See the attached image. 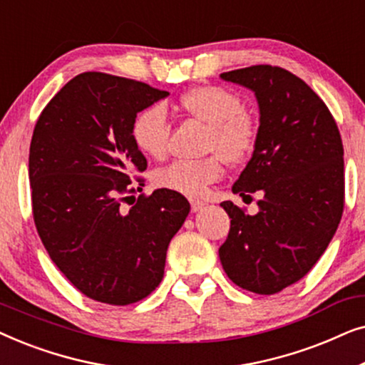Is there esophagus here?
Wrapping results in <instances>:
<instances>
[{
    "label": "esophagus",
    "mask_w": 365,
    "mask_h": 365,
    "mask_svg": "<svg viewBox=\"0 0 365 365\" xmlns=\"http://www.w3.org/2000/svg\"><path fill=\"white\" fill-rule=\"evenodd\" d=\"M189 202H191V211L192 212L201 211V209L204 207V202L199 201V199H189Z\"/></svg>",
    "instance_id": "obj_1"
}]
</instances>
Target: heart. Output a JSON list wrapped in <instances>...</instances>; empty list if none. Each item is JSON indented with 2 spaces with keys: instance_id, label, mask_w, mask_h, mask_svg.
<instances>
[{
  "instance_id": "b5f03b06",
  "label": "heart",
  "mask_w": 365,
  "mask_h": 365,
  "mask_svg": "<svg viewBox=\"0 0 365 365\" xmlns=\"http://www.w3.org/2000/svg\"><path fill=\"white\" fill-rule=\"evenodd\" d=\"M178 104L187 116L207 124L206 149L216 154L204 159H178L159 169L156 184L184 196H201L207 186L222 178V159L229 164H239L252 156L259 139V123L257 118L244 108L239 94L216 84H201L187 89L179 96ZM169 131L171 124L161 104L144 108L131 124V136L136 148L154 159L166 156Z\"/></svg>"
}]
</instances>
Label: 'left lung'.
Here are the masks:
<instances>
[{"label": "left lung", "mask_w": 365, "mask_h": 365, "mask_svg": "<svg viewBox=\"0 0 365 365\" xmlns=\"http://www.w3.org/2000/svg\"><path fill=\"white\" fill-rule=\"evenodd\" d=\"M221 78L256 93L257 146L232 192L261 199L254 216L221 202L231 229L219 259L239 287L271 296L311 271L341 222V133L326 103L287 69L257 64Z\"/></svg>", "instance_id": "1"}]
</instances>
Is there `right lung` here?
<instances>
[{"mask_svg": "<svg viewBox=\"0 0 365 365\" xmlns=\"http://www.w3.org/2000/svg\"><path fill=\"white\" fill-rule=\"evenodd\" d=\"M168 94L134 79L81 73L34 126V224L51 261L93 301L128 306L148 297L163 281L168 246L191 209L179 192L158 189L134 199L131 186V174L148 168L133 141V119ZM136 181L144 186L143 178Z\"/></svg>", "mask_w": 365, "mask_h": 365, "instance_id": "add662e5", "label": "right lung"}]
</instances>
